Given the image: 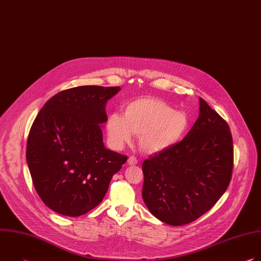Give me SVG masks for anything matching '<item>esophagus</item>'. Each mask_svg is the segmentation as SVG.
I'll return each mask as SVG.
<instances>
[{
  "label": "esophagus",
  "mask_w": 261,
  "mask_h": 261,
  "mask_svg": "<svg viewBox=\"0 0 261 261\" xmlns=\"http://www.w3.org/2000/svg\"><path fill=\"white\" fill-rule=\"evenodd\" d=\"M127 163H128L129 165H136V164H137V159H136L135 157L131 156V157H129Z\"/></svg>",
  "instance_id": "1"
}]
</instances>
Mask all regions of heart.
Segmentation results:
<instances>
[{"label":"heart","mask_w":261,"mask_h":261,"mask_svg":"<svg viewBox=\"0 0 261 261\" xmlns=\"http://www.w3.org/2000/svg\"><path fill=\"white\" fill-rule=\"evenodd\" d=\"M190 128V118L182 110L172 109L154 97L134 99L124 106V116L109 115L106 131L109 142L123 147L138 135V145L146 154H158L178 144Z\"/></svg>","instance_id":"obj_1"}]
</instances>
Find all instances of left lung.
Wrapping results in <instances>:
<instances>
[{"mask_svg":"<svg viewBox=\"0 0 261 261\" xmlns=\"http://www.w3.org/2000/svg\"><path fill=\"white\" fill-rule=\"evenodd\" d=\"M232 167L229 127L199 98V117L186 137L143 162V201L166 224H188L224 194Z\"/></svg>","mask_w":261,"mask_h":261,"instance_id":"left-lung-1","label":"left lung"}]
</instances>
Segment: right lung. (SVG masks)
<instances>
[{
	"label": "right lung",
	"instance_id": "1",
	"mask_svg": "<svg viewBox=\"0 0 261 261\" xmlns=\"http://www.w3.org/2000/svg\"><path fill=\"white\" fill-rule=\"evenodd\" d=\"M120 87L83 86L51 97L28 137L27 163L34 187L54 212L82 216L104 198L127 157L104 146L106 103Z\"/></svg>",
	"mask_w": 261,
	"mask_h": 261
}]
</instances>
